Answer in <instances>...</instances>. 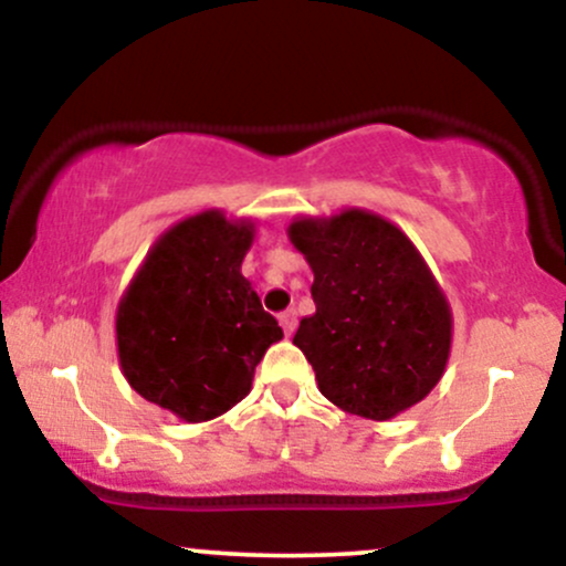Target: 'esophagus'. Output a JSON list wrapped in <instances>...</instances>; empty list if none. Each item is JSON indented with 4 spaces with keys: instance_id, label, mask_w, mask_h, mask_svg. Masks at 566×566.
Returning <instances> with one entry per match:
<instances>
[{
    "instance_id": "obj_1",
    "label": "esophagus",
    "mask_w": 566,
    "mask_h": 566,
    "mask_svg": "<svg viewBox=\"0 0 566 566\" xmlns=\"http://www.w3.org/2000/svg\"><path fill=\"white\" fill-rule=\"evenodd\" d=\"M279 324H282L284 335H292V333H295V324H297V314H295V308L282 311V314H279Z\"/></svg>"
}]
</instances>
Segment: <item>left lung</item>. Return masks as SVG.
I'll list each match as a JSON object with an SVG mask.
<instances>
[{"instance_id":"8db88e82","label":"left lung","mask_w":566,"mask_h":566,"mask_svg":"<svg viewBox=\"0 0 566 566\" xmlns=\"http://www.w3.org/2000/svg\"><path fill=\"white\" fill-rule=\"evenodd\" d=\"M287 233L314 271L316 314L292 343L319 391L367 420L423 401L450 359L452 311L407 233L367 210L297 218Z\"/></svg>"}]
</instances>
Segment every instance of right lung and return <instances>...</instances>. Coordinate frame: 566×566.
<instances>
[{
	"mask_svg": "<svg viewBox=\"0 0 566 566\" xmlns=\"http://www.w3.org/2000/svg\"><path fill=\"white\" fill-rule=\"evenodd\" d=\"M255 226L207 210L157 239L116 308V346L143 399L201 423L252 388L284 333L242 276Z\"/></svg>",
	"mask_w": 566,
	"mask_h": 566,
	"instance_id": "obj_1",
	"label": "right lung"
}]
</instances>
